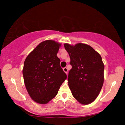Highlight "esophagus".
<instances>
[{
  "mask_svg": "<svg viewBox=\"0 0 125 125\" xmlns=\"http://www.w3.org/2000/svg\"><path fill=\"white\" fill-rule=\"evenodd\" d=\"M63 71H64L65 73H66V74L68 73V69H67V68H66V67L63 68Z\"/></svg>",
  "mask_w": 125,
  "mask_h": 125,
  "instance_id": "obj_1",
  "label": "esophagus"
}]
</instances>
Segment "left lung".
Wrapping results in <instances>:
<instances>
[{
    "mask_svg": "<svg viewBox=\"0 0 125 125\" xmlns=\"http://www.w3.org/2000/svg\"><path fill=\"white\" fill-rule=\"evenodd\" d=\"M72 69L68 75L73 96L82 104H89L97 98L104 83V65L100 54L91 46L65 43Z\"/></svg>",
    "mask_w": 125,
    "mask_h": 125,
    "instance_id": "obj_1",
    "label": "left lung"
}]
</instances>
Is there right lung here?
I'll return each instance as SVG.
<instances>
[{
  "mask_svg": "<svg viewBox=\"0 0 125 125\" xmlns=\"http://www.w3.org/2000/svg\"><path fill=\"white\" fill-rule=\"evenodd\" d=\"M61 44L52 40L40 43L25 60L22 70L25 86L32 100L45 104L57 94L66 74L57 53Z\"/></svg>",
  "mask_w": 125,
  "mask_h": 125,
  "instance_id": "right-lung-1",
  "label": "right lung"
}]
</instances>
